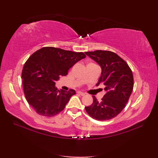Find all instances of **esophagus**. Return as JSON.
Listing matches in <instances>:
<instances>
[{"label":"esophagus","instance_id":"1","mask_svg":"<svg viewBox=\"0 0 158 158\" xmlns=\"http://www.w3.org/2000/svg\"><path fill=\"white\" fill-rule=\"evenodd\" d=\"M77 94H79V95H81V96H85V93H83L82 92H80V91L77 92Z\"/></svg>","mask_w":158,"mask_h":158}]
</instances>
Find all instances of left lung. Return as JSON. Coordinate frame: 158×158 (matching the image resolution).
<instances>
[{
    "instance_id": "8db88e82",
    "label": "left lung",
    "mask_w": 158,
    "mask_h": 158,
    "mask_svg": "<svg viewBox=\"0 0 158 158\" xmlns=\"http://www.w3.org/2000/svg\"><path fill=\"white\" fill-rule=\"evenodd\" d=\"M85 53L101 67V76L96 85L102 83L106 92L101 101L92 96L93 103L85 107L86 112L96 120L111 119L122 112L132 92V70L125 60L113 52L96 50Z\"/></svg>"
}]
</instances>
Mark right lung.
I'll return each mask as SVG.
<instances>
[{
    "mask_svg": "<svg viewBox=\"0 0 158 158\" xmlns=\"http://www.w3.org/2000/svg\"><path fill=\"white\" fill-rule=\"evenodd\" d=\"M85 57L83 52L44 47L26 60L22 73L23 92L28 103L39 115L53 117L64 109L76 92L72 89L68 92L58 90L56 81Z\"/></svg>",
    "mask_w": 158,
    "mask_h": 158,
    "instance_id": "obj_1",
    "label": "right lung"
}]
</instances>
